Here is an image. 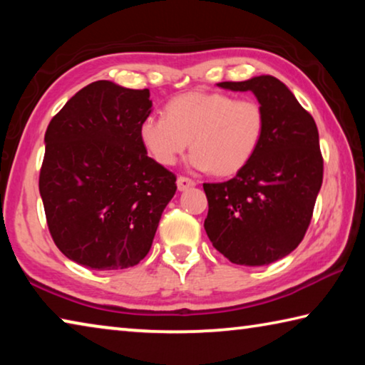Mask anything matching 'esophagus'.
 <instances>
[{"mask_svg":"<svg viewBox=\"0 0 365 365\" xmlns=\"http://www.w3.org/2000/svg\"><path fill=\"white\" fill-rule=\"evenodd\" d=\"M195 185H196V182L191 180V178H188V177H178L177 178V188L180 191H185V190H188L191 187H195Z\"/></svg>","mask_w":365,"mask_h":365,"instance_id":"obj_1","label":"esophagus"}]
</instances>
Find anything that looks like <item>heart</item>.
Segmentation results:
<instances>
[{
	"mask_svg": "<svg viewBox=\"0 0 365 365\" xmlns=\"http://www.w3.org/2000/svg\"><path fill=\"white\" fill-rule=\"evenodd\" d=\"M267 117L252 98L188 91L168 103L165 115L148 114L138 137L148 154L160 165H174L190 146L188 164L220 177L238 174L261 146Z\"/></svg>",
	"mask_w": 365,
	"mask_h": 365,
	"instance_id": "obj_1",
	"label": "heart"
}]
</instances>
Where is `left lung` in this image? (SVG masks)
<instances>
[{"label": "left lung", "mask_w": 365, "mask_h": 365, "mask_svg": "<svg viewBox=\"0 0 365 365\" xmlns=\"http://www.w3.org/2000/svg\"><path fill=\"white\" fill-rule=\"evenodd\" d=\"M252 91L267 117L251 163L230 180L205 183V228L215 250L240 265H267L288 256L304 238L324 178V159L312 115L285 83L272 76L220 82Z\"/></svg>", "instance_id": "left-lung-1"}]
</instances>
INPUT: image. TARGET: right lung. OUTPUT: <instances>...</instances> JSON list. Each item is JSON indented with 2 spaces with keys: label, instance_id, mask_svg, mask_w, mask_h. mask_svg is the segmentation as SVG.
<instances>
[{
  "label": "right lung",
  "instance_id": "right-lung-1",
  "mask_svg": "<svg viewBox=\"0 0 365 365\" xmlns=\"http://www.w3.org/2000/svg\"><path fill=\"white\" fill-rule=\"evenodd\" d=\"M151 106L148 88L98 80L49 122L38 187L49 233L71 261L117 270L150 252L177 190V177L138 137Z\"/></svg>",
  "mask_w": 365,
  "mask_h": 365
}]
</instances>
